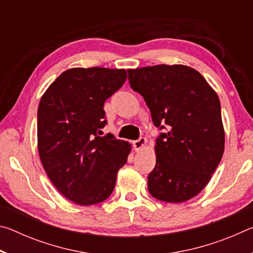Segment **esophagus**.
<instances>
[{"label": "esophagus", "mask_w": 253, "mask_h": 253, "mask_svg": "<svg viewBox=\"0 0 253 253\" xmlns=\"http://www.w3.org/2000/svg\"><path fill=\"white\" fill-rule=\"evenodd\" d=\"M145 144H146V138H144V137H140V138L132 142V146H134L135 151H140V149H142L145 146Z\"/></svg>", "instance_id": "34e87169"}]
</instances>
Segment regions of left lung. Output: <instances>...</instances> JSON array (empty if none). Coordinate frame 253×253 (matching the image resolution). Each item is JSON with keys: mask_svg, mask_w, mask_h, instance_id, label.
I'll use <instances>...</instances> for the list:
<instances>
[{"mask_svg": "<svg viewBox=\"0 0 253 253\" xmlns=\"http://www.w3.org/2000/svg\"><path fill=\"white\" fill-rule=\"evenodd\" d=\"M131 89L143 96L154 125L156 165L148 175L154 198L181 203L211 179L224 151L221 105L215 91L193 68L158 65L128 70Z\"/></svg>", "mask_w": 253, "mask_h": 253, "instance_id": "obj_1", "label": "left lung"}]
</instances>
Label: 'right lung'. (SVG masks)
I'll return each instance as SVG.
<instances>
[{"label":"right lung","instance_id":"obj_1","mask_svg":"<svg viewBox=\"0 0 253 253\" xmlns=\"http://www.w3.org/2000/svg\"><path fill=\"white\" fill-rule=\"evenodd\" d=\"M127 79L126 70L72 68L42 96L38 108V149L51 182L68 200L93 205L108 199L130 145L101 135L105 101Z\"/></svg>","mask_w":253,"mask_h":253}]
</instances>
